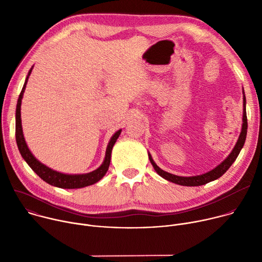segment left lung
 Returning a JSON list of instances; mask_svg holds the SVG:
<instances>
[{
    "label": "left lung",
    "instance_id": "left-lung-1",
    "mask_svg": "<svg viewBox=\"0 0 262 262\" xmlns=\"http://www.w3.org/2000/svg\"><path fill=\"white\" fill-rule=\"evenodd\" d=\"M247 114H246V97H245V93H244V116H243V127H242V133L239 135V138L237 140V143L235 145V147L233 148V150L231 151V154L229 155V157L224 161L223 163H221L217 167H215L213 170L202 174V175H198V176H191V177H183V176H177V175H173L171 173H168L164 170H162L160 167L157 166V164L154 162L151 156L148 154L149 157V161H150L151 165L154 166L155 170L157 171V173L159 175H161L163 178L180 184V185H186V186H197V185H203L205 183H208L210 181H213L215 179H217L219 177H221L224 173H225L230 166L233 164V162L236 160V158L238 157L242 148L245 144L246 141V137H247V129H248V122H247Z\"/></svg>",
    "mask_w": 262,
    "mask_h": 262
}]
</instances>
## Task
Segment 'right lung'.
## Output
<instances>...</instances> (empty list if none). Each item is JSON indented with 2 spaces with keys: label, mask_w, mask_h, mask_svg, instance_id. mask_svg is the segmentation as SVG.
Returning <instances> with one entry per match:
<instances>
[{
  "label": "right lung",
  "mask_w": 262,
  "mask_h": 262,
  "mask_svg": "<svg viewBox=\"0 0 262 262\" xmlns=\"http://www.w3.org/2000/svg\"><path fill=\"white\" fill-rule=\"evenodd\" d=\"M32 68L30 69L28 77L26 79L25 85L21 89V92L19 94L18 100H17V105H16V120H15V138H16V143H17V147L18 150L21 155V157L24 158V160L27 162V164L30 166V168L38 175L42 180H45L46 182H48L51 185L54 186H58V188L61 189H80V188H84V186H88L91 185L95 182H97L98 180H100L104 174L106 173L108 166H110V162H111V154H112V148H113L114 144L116 143L119 135L121 134V129H119L118 132H116L114 134V136L111 138L108 145L106 147V152H105V158L104 161L102 163V165L87 174H79V175H68V174H63L57 171H54L52 169H50L49 167L45 166L43 164H41L39 161H37L36 158L31 154V151L29 150V148L26 144L24 135H23V128H21V119H20V104H21V98L26 89V85L29 79V76L31 74Z\"/></svg>",
  "instance_id": "1"
}]
</instances>
